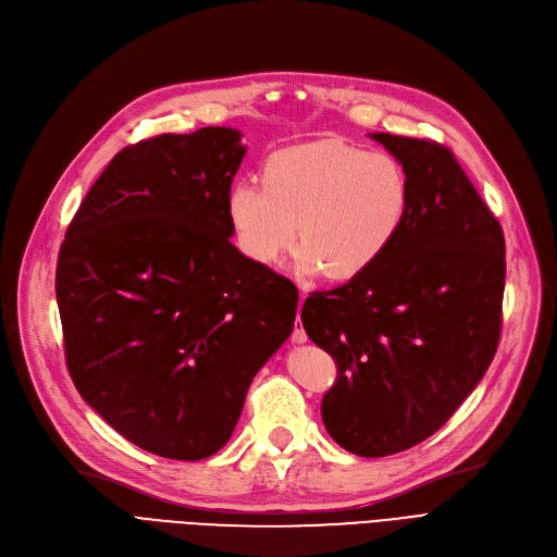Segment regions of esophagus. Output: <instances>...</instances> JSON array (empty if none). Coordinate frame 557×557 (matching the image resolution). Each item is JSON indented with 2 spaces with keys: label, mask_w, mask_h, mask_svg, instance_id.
<instances>
[{
  "label": "esophagus",
  "mask_w": 557,
  "mask_h": 557,
  "mask_svg": "<svg viewBox=\"0 0 557 557\" xmlns=\"http://www.w3.org/2000/svg\"><path fill=\"white\" fill-rule=\"evenodd\" d=\"M305 298H307V294H305V290H300V307H302ZM290 338H294L296 343H307V332H305V327H302V320H300V315L296 318V325H294V334H290Z\"/></svg>",
  "instance_id": "34e87169"
}]
</instances>
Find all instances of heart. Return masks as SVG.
<instances>
[{"mask_svg": "<svg viewBox=\"0 0 557 557\" xmlns=\"http://www.w3.org/2000/svg\"><path fill=\"white\" fill-rule=\"evenodd\" d=\"M408 208L399 164L338 139L273 153L263 187L232 185L227 212L239 248L257 263H277L296 242L300 267L347 280L368 271L395 239Z\"/></svg>", "mask_w": 557, "mask_h": 557, "instance_id": "1", "label": "heart"}]
</instances>
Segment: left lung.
Here are the masks:
<instances>
[{"instance_id": "left-lung-1", "label": "left lung", "mask_w": 557, "mask_h": 557, "mask_svg": "<svg viewBox=\"0 0 557 557\" xmlns=\"http://www.w3.org/2000/svg\"><path fill=\"white\" fill-rule=\"evenodd\" d=\"M401 162L408 208L372 267L302 305L309 338L336 361L320 413L357 456L406 451L474 391L502 338V223L449 146L374 133Z\"/></svg>"}]
</instances>
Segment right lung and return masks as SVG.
I'll list each match as a JSON object with an SVG mask.
<instances>
[{"label":"right lung","instance_id":"right-lung-1","mask_svg":"<svg viewBox=\"0 0 557 557\" xmlns=\"http://www.w3.org/2000/svg\"><path fill=\"white\" fill-rule=\"evenodd\" d=\"M239 139L208 126L126 146L58 252L76 391L126 441L173 460L230 441L252 376L296 320V284L230 244Z\"/></svg>","mask_w":557,"mask_h":557}]
</instances>
